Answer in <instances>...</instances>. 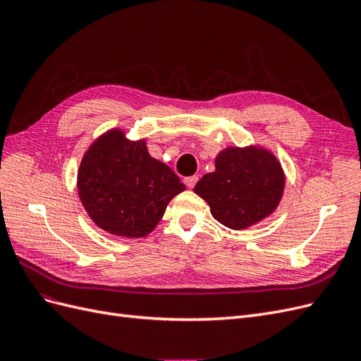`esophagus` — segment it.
I'll list each match as a JSON object with an SVG mask.
<instances>
[{"label":"esophagus","instance_id":"esophagus-1","mask_svg":"<svg viewBox=\"0 0 361 361\" xmlns=\"http://www.w3.org/2000/svg\"><path fill=\"white\" fill-rule=\"evenodd\" d=\"M197 180H199V178H197V176H188V178H185V179H183L185 185H187L188 188H194V185L197 183Z\"/></svg>","mask_w":361,"mask_h":361}]
</instances>
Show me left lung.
<instances>
[{
    "instance_id": "left-lung-1",
    "label": "left lung",
    "mask_w": 361,
    "mask_h": 361,
    "mask_svg": "<svg viewBox=\"0 0 361 361\" xmlns=\"http://www.w3.org/2000/svg\"><path fill=\"white\" fill-rule=\"evenodd\" d=\"M283 188L285 174L268 150L227 147L215 158V171L204 174L194 192L209 204L218 223L241 231L274 212Z\"/></svg>"
}]
</instances>
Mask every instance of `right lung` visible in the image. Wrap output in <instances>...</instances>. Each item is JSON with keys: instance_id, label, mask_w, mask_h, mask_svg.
Listing matches in <instances>:
<instances>
[{"instance_id": "obj_1", "label": "right lung", "mask_w": 361, "mask_h": 361, "mask_svg": "<svg viewBox=\"0 0 361 361\" xmlns=\"http://www.w3.org/2000/svg\"><path fill=\"white\" fill-rule=\"evenodd\" d=\"M185 185L166 164L152 158L145 140L129 141L113 129L85 152L78 194L92 220L116 236L150 233L169 202Z\"/></svg>"}]
</instances>
